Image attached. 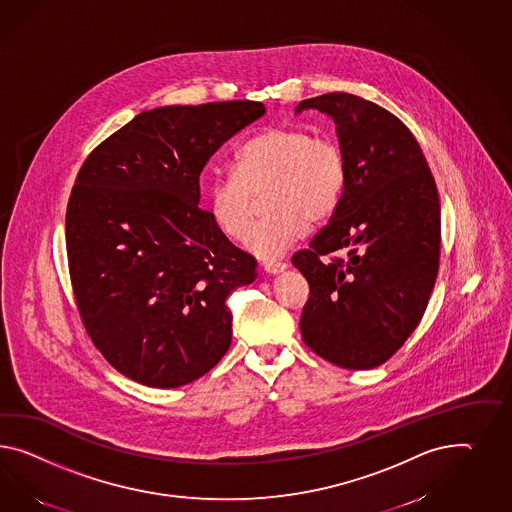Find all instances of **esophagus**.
<instances>
[{
  "instance_id": "obj_1",
  "label": "esophagus",
  "mask_w": 512,
  "mask_h": 512,
  "mask_svg": "<svg viewBox=\"0 0 512 512\" xmlns=\"http://www.w3.org/2000/svg\"><path fill=\"white\" fill-rule=\"evenodd\" d=\"M263 268L264 272H268V274H281L287 268V264L270 261V263H264Z\"/></svg>"
}]
</instances>
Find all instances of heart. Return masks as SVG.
Instances as JSON below:
<instances>
[{"instance_id":"b5f03b06","label":"heart","mask_w":512,"mask_h":512,"mask_svg":"<svg viewBox=\"0 0 512 512\" xmlns=\"http://www.w3.org/2000/svg\"><path fill=\"white\" fill-rule=\"evenodd\" d=\"M345 180V154L333 139L304 128L272 126L238 149L236 171L210 180L208 208L225 235L242 240L255 220V195L266 188L264 208L270 214L246 246L261 259H276L309 223L332 216Z\"/></svg>"}]
</instances>
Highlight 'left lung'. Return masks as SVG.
<instances>
[{
    "instance_id": "8db88e82",
    "label": "left lung",
    "mask_w": 512,
    "mask_h": 512,
    "mask_svg": "<svg viewBox=\"0 0 512 512\" xmlns=\"http://www.w3.org/2000/svg\"><path fill=\"white\" fill-rule=\"evenodd\" d=\"M305 108L335 121L346 180L328 225L292 255L309 283L300 330L322 360L374 369L429 305L440 268L438 188L414 134L391 111L350 93L307 98L296 111Z\"/></svg>"
}]
</instances>
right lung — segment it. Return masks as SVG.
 <instances>
[{"mask_svg":"<svg viewBox=\"0 0 512 512\" xmlns=\"http://www.w3.org/2000/svg\"><path fill=\"white\" fill-rule=\"evenodd\" d=\"M263 113L253 100L143 111L78 171L65 218L74 300L98 352L134 382L190 384L231 346L225 300L257 263L199 207V175Z\"/></svg>","mask_w":512,"mask_h":512,"instance_id":"add662e5","label":"right lung"}]
</instances>
